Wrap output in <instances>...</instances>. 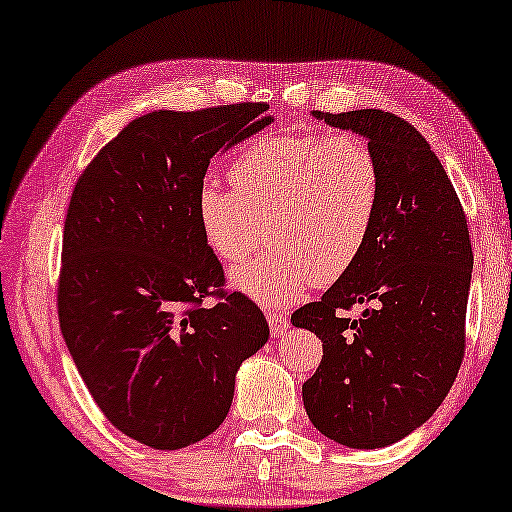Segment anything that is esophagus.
Wrapping results in <instances>:
<instances>
[{
	"label": "esophagus",
	"instance_id": "esophagus-1",
	"mask_svg": "<svg viewBox=\"0 0 512 512\" xmlns=\"http://www.w3.org/2000/svg\"><path fill=\"white\" fill-rule=\"evenodd\" d=\"M266 322H269V329H271V335L273 338H280L282 333L287 331L289 326V319L287 315H282V312H266Z\"/></svg>",
	"mask_w": 512,
	"mask_h": 512
}]
</instances>
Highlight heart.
Masks as SVG:
<instances>
[{
  "instance_id": "1",
  "label": "heart",
  "mask_w": 512,
  "mask_h": 512,
  "mask_svg": "<svg viewBox=\"0 0 512 512\" xmlns=\"http://www.w3.org/2000/svg\"><path fill=\"white\" fill-rule=\"evenodd\" d=\"M230 179L232 188L197 186V225L213 255L236 264L253 255L266 223L273 243L232 273V285L271 308L352 269L379 213V158L354 133L259 137L236 154Z\"/></svg>"
}]
</instances>
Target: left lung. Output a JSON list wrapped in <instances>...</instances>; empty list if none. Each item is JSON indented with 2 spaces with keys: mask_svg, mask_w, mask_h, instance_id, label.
<instances>
[{
  "mask_svg": "<svg viewBox=\"0 0 512 512\" xmlns=\"http://www.w3.org/2000/svg\"><path fill=\"white\" fill-rule=\"evenodd\" d=\"M312 117L368 140L381 202L361 257L292 324L324 342L303 407L324 437L384 448L421 427L451 391L464 358L471 287L467 216L444 165L409 121L384 110ZM370 302L361 318H345Z\"/></svg>",
  "mask_w": 512,
  "mask_h": 512,
  "instance_id": "left-lung-1",
  "label": "left lung"
}]
</instances>
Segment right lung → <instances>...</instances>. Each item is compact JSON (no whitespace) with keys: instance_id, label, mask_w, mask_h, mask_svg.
<instances>
[{"instance_id":"add662e5","label":"right lung","mask_w":512,"mask_h":512,"mask_svg":"<svg viewBox=\"0 0 512 512\" xmlns=\"http://www.w3.org/2000/svg\"><path fill=\"white\" fill-rule=\"evenodd\" d=\"M266 103L133 119L98 151L68 204L59 326L108 421L158 451L225 421L239 365L269 340L262 310L227 294L195 218L218 151L262 131ZM207 295L217 303L204 306Z\"/></svg>"}]
</instances>
